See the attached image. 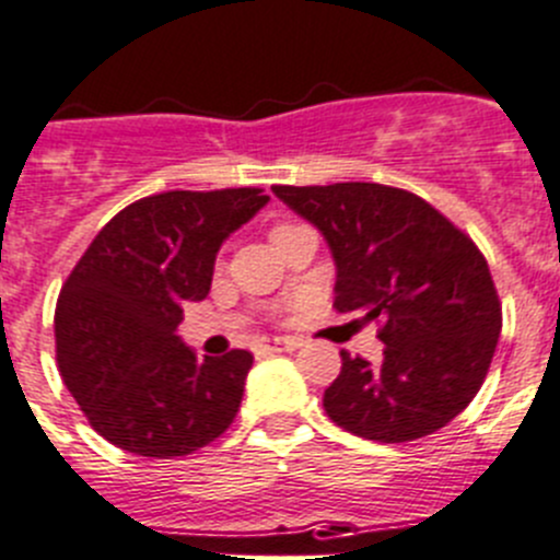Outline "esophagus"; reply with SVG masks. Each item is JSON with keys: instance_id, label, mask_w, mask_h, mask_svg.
Returning a JSON list of instances; mask_svg holds the SVG:
<instances>
[{"instance_id": "obj_1", "label": "esophagus", "mask_w": 560, "mask_h": 560, "mask_svg": "<svg viewBox=\"0 0 560 560\" xmlns=\"http://www.w3.org/2000/svg\"><path fill=\"white\" fill-rule=\"evenodd\" d=\"M300 347H302L300 338H275V341H266L260 350L264 352H294V350H300Z\"/></svg>"}]
</instances>
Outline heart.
<instances>
[{"mask_svg": "<svg viewBox=\"0 0 560 560\" xmlns=\"http://www.w3.org/2000/svg\"><path fill=\"white\" fill-rule=\"evenodd\" d=\"M283 228H285V224H283ZM275 230H280V228H275ZM275 230H271V233H275Z\"/></svg>", "mask_w": 560, "mask_h": 560, "instance_id": "heart-1", "label": "heart"}]
</instances>
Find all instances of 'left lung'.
Masks as SVG:
<instances>
[{"label":"left lung","mask_w":560,"mask_h":560,"mask_svg":"<svg viewBox=\"0 0 560 560\" xmlns=\"http://www.w3.org/2000/svg\"><path fill=\"white\" fill-rule=\"evenodd\" d=\"M325 235L336 311L381 322L383 361L341 352L327 417L361 439L399 444L453 422L486 381L502 307L475 241L430 202L381 183L271 186Z\"/></svg>","instance_id":"1"}]
</instances>
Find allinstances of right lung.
Segmentation results:
<instances>
[{
  "label": "right lung",
  "mask_w": 560,
  "mask_h": 560,
  "mask_svg": "<svg viewBox=\"0 0 560 560\" xmlns=\"http://www.w3.org/2000/svg\"><path fill=\"white\" fill-rule=\"evenodd\" d=\"M266 202L260 188L143 197L77 260L55 307V343L66 388L102 439L179 458L233 424L253 355L199 358L177 325L186 302L208 296L219 246Z\"/></svg>",
  "instance_id": "right-lung-1"
}]
</instances>
